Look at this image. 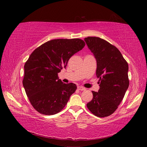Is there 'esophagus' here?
<instances>
[{"mask_svg": "<svg viewBox=\"0 0 147 147\" xmlns=\"http://www.w3.org/2000/svg\"><path fill=\"white\" fill-rule=\"evenodd\" d=\"M78 88V90H80V91H84V90H85V89H86L85 88H83L82 86H78V88Z\"/></svg>", "mask_w": 147, "mask_h": 147, "instance_id": "obj_1", "label": "esophagus"}]
</instances>
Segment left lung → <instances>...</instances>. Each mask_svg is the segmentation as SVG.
Wrapping results in <instances>:
<instances>
[{"mask_svg":"<svg viewBox=\"0 0 147 147\" xmlns=\"http://www.w3.org/2000/svg\"><path fill=\"white\" fill-rule=\"evenodd\" d=\"M96 60V74L100 89L92 91L93 99L87 104L91 112L105 117L115 112L129 86L128 65L119 49L103 39H84Z\"/></svg>","mask_w":147,"mask_h":147,"instance_id":"obj_1","label":"left lung"}]
</instances>
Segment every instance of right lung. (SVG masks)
Wrapping results in <instances>:
<instances>
[{
	"label": "right lung",
	"mask_w": 147,
	"mask_h": 147,
	"mask_svg": "<svg viewBox=\"0 0 147 147\" xmlns=\"http://www.w3.org/2000/svg\"><path fill=\"white\" fill-rule=\"evenodd\" d=\"M85 45L80 39H53L35 49L29 56L24 66L23 84L30 102L39 113L54 115L67 104L77 87L73 83H63L58 74Z\"/></svg>",
	"instance_id": "right-lung-1"
}]
</instances>
